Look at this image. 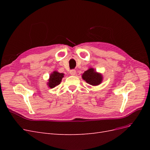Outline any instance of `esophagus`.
<instances>
[{
  "mask_svg": "<svg viewBox=\"0 0 150 150\" xmlns=\"http://www.w3.org/2000/svg\"><path fill=\"white\" fill-rule=\"evenodd\" d=\"M76 71L75 69H72L70 71V74L72 76H74L76 74Z\"/></svg>",
  "mask_w": 150,
  "mask_h": 150,
  "instance_id": "esophagus-1",
  "label": "esophagus"
}]
</instances>
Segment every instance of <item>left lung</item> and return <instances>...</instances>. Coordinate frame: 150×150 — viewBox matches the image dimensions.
<instances>
[{
    "instance_id": "obj_1",
    "label": "left lung",
    "mask_w": 150,
    "mask_h": 150,
    "mask_svg": "<svg viewBox=\"0 0 150 150\" xmlns=\"http://www.w3.org/2000/svg\"><path fill=\"white\" fill-rule=\"evenodd\" d=\"M82 78L86 83L92 86L100 84L103 81L102 74L95 71L93 68H89L87 71H84Z\"/></svg>"
}]
</instances>
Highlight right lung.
I'll return each mask as SVG.
<instances>
[{"label":"right lung","mask_w":150,"mask_h":150,"mask_svg":"<svg viewBox=\"0 0 150 150\" xmlns=\"http://www.w3.org/2000/svg\"><path fill=\"white\" fill-rule=\"evenodd\" d=\"M64 74L63 73H60V72L54 71L49 76V79L48 80L49 82L47 83L48 87L50 88H53L59 84L62 78L64 77Z\"/></svg>","instance_id":"1"}]
</instances>
